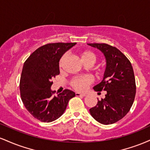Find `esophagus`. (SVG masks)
Returning a JSON list of instances; mask_svg holds the SVG:
<instances>
[{
	"label": "esophagus",
	"mask_w": 150,
	"mask_h": 150,
	"mask_svg": "<svg viewBox=\"0 0 150 150\" xmlns=\"http://www.w3.org/2000/svg\"><path fill=\"white\" fill-rule=\"evenodd\" d=\"M75 96H76V97H86V94H81V93H79V92H76L75 93Z\"/></svg>",
	"instance_id": "obj_1"
}]
</instances>
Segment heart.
Here are the masks:
<instances>
[{
  "mask_svg": "<svg viewBox=\"0 0 150 150\" xmlns=\"http://www.w3.org/2000/svg\"><path fill=\"white\" fill-rule=\"evenodd\" d=\"M66 57V55L64 54L62 56L59 61V66L61 67L64 59ZM79 57L80 58V61L85 65L89 64L92 65L96 61V55L90 51H82L79 53ZM92 80L88 75H84V76L75 77L71 79L70 81V85L75 90L79 92H83L86 90L89 85H91Z\"/></svg>",
  "mask_w": 150,
  "mask_h": 150,
  "instance_id": "obj_1",
  "label": "heart"
}]
</instances>
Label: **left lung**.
<instances>
[{"label":"left lung","instance_id":"obj_1","mask_svg":"<svg viewBox=\"0 0 150 150\" xmlns=\"http://www.w3.org/2000/svg\"><path fill=\"white\" fill-rule=\"evenodd\" d=\"M104 53L106 68L103 80L94 86L96 92L106 91L104 99L89 109L92 116L101 124L116 123L130 111L136 93L133 68L128 58L115 46L107 44H87Z\"/></svg>","mask_w":150,"mask_h":150}]
</instances>
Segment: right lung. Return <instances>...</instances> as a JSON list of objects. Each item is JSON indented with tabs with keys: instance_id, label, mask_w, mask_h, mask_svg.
Here are the masks:
<instances>
[{
	"instance_id": "add662e5",
	"label": "right lung",
	"mask_w": 150,
	"mask_h": 150,
	"mask_svg": "<svg viewBox=\"0 0 150 150\" xmlns=\"http://www.w3.org/2000/svg\"><path fill=\"white\" fill-rule=\"evenodd\" d=\"M76 43H51L34 51L24 63L20 91L23 104L32 116L42 122L53 121L66 109L75 92L65 89L57 97L51 89L52 79L60 73L59 61Z\"/></svg>"
}]
</instances>
